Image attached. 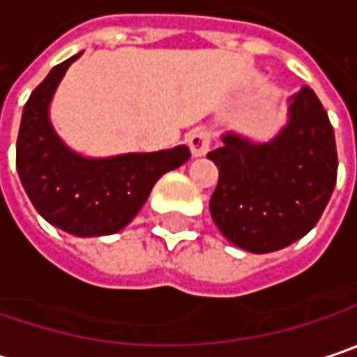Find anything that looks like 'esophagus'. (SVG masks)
Masks as SVG:
<instances>
[{
    "mask_svg": "<svg viewBox=\"0 0 357 357\" xmlns=\"http://www.w3.org/2000/svg\"><path fill=\"white\" fill-rule=\"evenodd\" d=\"M188 145L194 157H202L211 151V132L206 128H194L188 135Z\"/></svg>",
    "mask_w": 357,
    "mask_h": 357,
    "instance_id": "1",
    "label": "esophagus"
}]
</instances>
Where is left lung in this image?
<instances>
[{
  "label": "left lung",
  "instance_id": "left-lung-1",
  "mask_svg": "<svg viewBox=\"0 0 357 357\" xmlns=\"http://www.w3.org/2000/svg\"><path fill=\"white\" fill-rule=\"evenodd\" d=\"M218 167L211 214L218 231L251 253H270L319 222L337 179L335 135L310 87L288 98V120L268 143L233 130L208 153Z\"/></svg>",
  "mask_w": 357,
  "mask_h": 357
}]
</instances>
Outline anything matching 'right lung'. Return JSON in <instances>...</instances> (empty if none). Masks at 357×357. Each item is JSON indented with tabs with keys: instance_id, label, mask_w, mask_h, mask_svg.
<instances>
[{
	"instance_id": "obj_1",
	"label": "right lung",
	"mask_w": 357,
	"mask_h": 357,
	"mask_svg": "<svg viewBox=\"0 0 357 357\" xmlns=\"http://www.w3.org/2000/svg\"><path fill=\"white\" fill-rule=\"evenodd\" d=\"M82 52L52 67L28 98L16 143L20 181L38 214L75 237L122 231L146 202L155 181L190 159L178 145L155 153L83 157L63 143L50 122L52 96Z\"/></svg>"
}]
</instances>
